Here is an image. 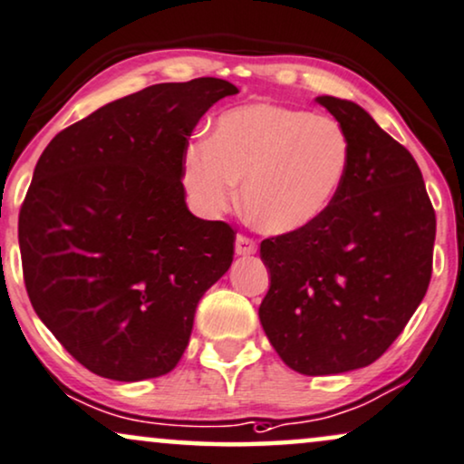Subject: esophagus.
Wrapping results in <instances>:
<instances>
[{
    "mask_svg": "<svg viewBox=\"0 0 464 464\" xmlns=\"http://www.w3.org/2000/svg\"><path fill=\"white\" fill-rule=\"evenodd\" d=\"M238 256H251L257 251V243L251 237H245V234H238L237 237V245H234Z\"/></svg>",
    "mask_w": 464,
    "mask_h": 464,
    "instance_id": "34e87169",
    "label": "esophagus"
}]
</instances>
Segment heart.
<instances>
[{"instance_id":"b5f03b06","label":"heart","mask_w":464,"mask_h":464,"mask_svg":"<svg viewBox=\"0 0 464 464\" xmlns=\"http://www.w3.org/2000/svg\"><path fill=\"white\" fill-rule=\"evenodd\" d=\"M352 166L347 130L326 114L279 104L221 112L208 142L189 144L183 185L204 215L237 200L264 232L290 234L315 224L341 194Z\"/></svg>"}]
</instances>
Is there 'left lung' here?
Segmentation results:
<instances>
[{
    "instance_id": "8db88e82",
    "label": "left lung",
    "mask_w": 464,
    "mask_h": 464,
    "mask_svg": "<svg viewBox=\"0 0 464 464\" xmlns=\"http://www.w3.org/2000/svg\"><path fill=\"white\" fill-rule=\"evenodd\" d=\"M317 102L350 134L352 166L315 224L262 240L260 322L290 369L334 375L372 364L405 330L429 290L437 219L401 142L353 102Z\"/></svg>"
}]
</instances>
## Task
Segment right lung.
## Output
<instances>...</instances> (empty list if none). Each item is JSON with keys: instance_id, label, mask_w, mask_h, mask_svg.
<instances>
[{"instance_id": "obj_1", "label": "right lung", "mask_w": 464, "mask_h": 464, "mask_svg": "<svg viewBox=\"0 0 464 464\" xmlns=\"http://www.w3.org/2000/svg\"><path fill=\"white\" fill-rule=\"evenodd\" d=\"M234 93L221 78L151 85L59 131L35 164L19 213L27 296L95 375L170 372L230 268L237 232L191 215L180 179L196 123Z\"/></svg>"}]
</instances>
